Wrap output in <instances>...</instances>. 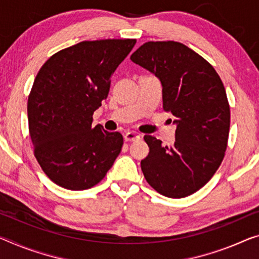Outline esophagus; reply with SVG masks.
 <instances>
[{"instance_id": "esophagus-1", "label": "esophagus", "mask_w": 259, "mask_h": 259, "mask_svg": "<svg viewBox=\"0 0 259 259\" xmlns=\"http://www.w3.org/2000/svg\"><path fill=\"white\" fill-rule=\"evenodd\" d=\"M125 140L126 141H137L140 139V134H138L137 132H132V131H130V132H127L124 135Z\"/></svg>"}]
</instances>
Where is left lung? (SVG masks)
Masks as SVG:
<instances>
[{
	"label": "left lung",
	"mask_w": 259,
	"mask_h": 259,
	"mask_svg": "<svg viewBox=\"0 0 259 259\" xmlns=\"http://www.w3.org/2000/svg\"><path fill=\"white\" fill-rule=\"evenodd\" d=\"M131 60L160 79L163 109L172 113L176 125L170 147L145 135L149 154L141 161L143 176L163 196L188 197L224 160L230 126L225 87L204 58L177 41L145 42Z\"/></svg>",
	"instance_id": "obj_1"
}]
</instances>
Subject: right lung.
I'll list each match as a JSON object with an SVG mask.
<instances>
[{"mask_svg": "<svg viewBox=\"0 0 259 259\" xmlns=\"http://www.w3.org/2000/svg\"><path fill=\"white\" fill-rule=\"evenodd\" d=\"M135 39L82 41L47 60L27 101L30 137L44 172L61 188L90 189L105 177L120 153L119 132L93 127L107 97L111 76Z\"/></svg>", "mask_w": 259, "mask_h": 259, "instance_id": "1", "label": "right lung"}]
</instances>
